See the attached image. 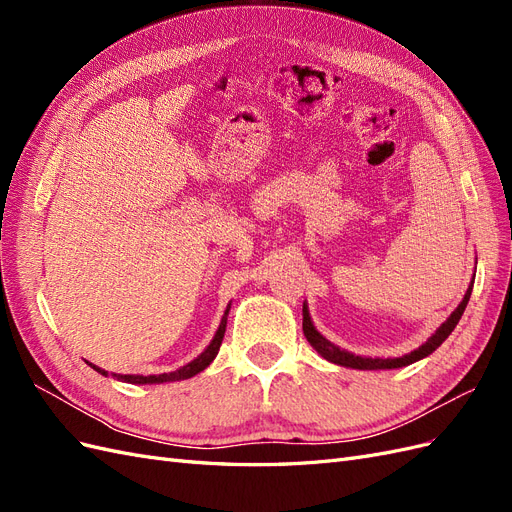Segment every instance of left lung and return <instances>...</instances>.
I'll list each match as a JSON object with an SVG mask.
<instances>
[{"label":"left lung","instance_id":"8db88e82","mask_svg":"<svg viewBox=\"0 0 512 512\" xmlns=\"http://www.w3.org/2000/svg\"><path fill=\"white\" fill-rule=\"evenodd\" d=\"M474 284V280H472ZM472 284L466 292V297H463V301L459 303V307L455 309V312L446 318V322H442V327L433 333L427 342L416 348L414 352L406 354V356H397V359H367V356H356V354H350L342 348L333 346L327 337H322L316 327L312 324V318H309V312H307V305H303V333L307 337V342L312 344V348L324 356V359L335 363V365H344V367H352V369H395V367H406L414 361H421L425 359V356H429L433 350H436L444 339L453 333V329L457 327L459 318L463 316V309H466L468 301H470V294H472Z\"/></svg>","mask_w":512,"mask_h":512}]
</instances>
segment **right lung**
Listing matches in <instances>:
<instances>
[{
  "label": "right lung",
  "mask_w": 512,
  "mask_h": 512,
  "mask_svg": "<svg viewBox=\"0 0 512 512\" xmlns=\"http://www.w3.org/2000/svg\"><path fill=\"white\" fill-rule=\"evenodd\" d=\"M228 309H230V305L226 307V312H224V318H222V322H220V329H218V333H215V337H213V342L207 346V350L198 356V359H194L192 363H188V365H183L181 369H177V371H170V374H160V376H119V374H113V378H117V380H121V382H130V384H160V382H175V380H188V378H192V376H196L198 371H203L205 367H209L211 365V361L215 359V356H218V350H220V346H222V339H224V333H226V318H228ZM91 365V363H89ZM94 367L98 374H102V376H106V371L104 369H100V367H96V365H91Z\"/></svg>",
  "instance_id": "obj_1"
}]
</instances>
